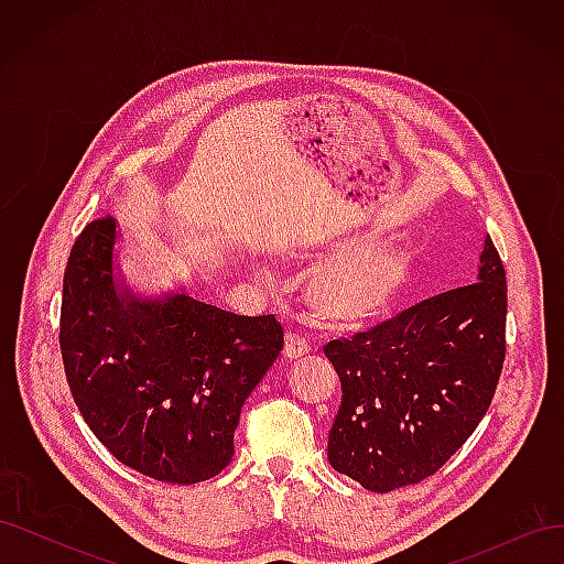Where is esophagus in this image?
Wrapping results in <instances>:
<instances>
[{"label":"esophagus","instance_id":"1","mask_svg":"<svg viewBox=\"0 0 564 564\" xmlns=\"http://www.w3.org/2000/svg\"><path fill=\"white\" fill-rule=\"evenodd\" d=\"M311 352V346L308 340H305L303 336H296V334H286L284 338V350L282 355L286 357V360H296V357H303Z\"/></svg>","mask_w":564,"mask_h":564}]
</instances>
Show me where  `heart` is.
<instances>
[{
    "label": "heart",
    "instance_id": "1",
    "mask_svg": "<svg viewBox=\"0 0 564 564\" xmlns=\"http://www.w3.org/2000/svg\"><path fill=\"white\" fill-rule=\"evenodd\" d=\"M352 240L329 245L344 251ZM416 251L406 240H377L338 253L305 282L303 299L313 317L338 329H360L383 317L412 278Z\"/></svg>",
    "mask_w": 564,
    "mask_h": 564
}]
</instances>
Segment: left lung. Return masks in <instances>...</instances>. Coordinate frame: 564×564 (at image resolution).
<instances>
[{
    "mask_svg": "<svg viewBox=\"0 0 564 564\" xmlns=\"http://www.w3.org/2000/svg\"><path fill=\"white\" fill-rule=\"evenodd\" d=\"M506 305V270L487 237L477 282L329 340L324 355L344 392L329 431L332 468L383 494L445 466L497 390Z\"/></svg>",
    "mask_w": 564,
    "mask_h": 564,
    "instance_id": "1",
    "label": "left lung"
}]
</instances>
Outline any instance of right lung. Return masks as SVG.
<instances>
[{
  "label": "right lung",
  "instance_id": "right-lung-1",
  "mask_svg": "<svg viewBox=\"0 0 564 564\" xmlns=\"http://www.w3.org/2000/svg\"><path fill=\"white\" fill-rule=\"evenodd\" d=\"M117 224L98 218L67 259L65 377L108 452L152 480L195 485L224 470L251 390L278 360L275 315L245 317L185 289L141 296L117 275Z\"/></svg>",
  "mask_w": 564,
  "mask_h": 564
}]
</instances>
